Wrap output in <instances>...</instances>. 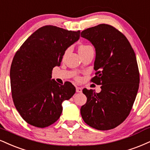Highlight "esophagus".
<instances>
[{
	"mask_svg": "<svg viewBox=\"0 0 150 150\" xmlns=\"http://www.w3.org/2000/svg\"><path fill=\"white\" fill-rule=\"evenodd\" d=\"M82 88L79 87V86H77V87H76V92L81 93V92H82Z\"/></svg>",
	"mask_w": 150,
	"mask_h": 150,
	"instance_id": "1",
	"label": "esophagus"
}]
</instances>
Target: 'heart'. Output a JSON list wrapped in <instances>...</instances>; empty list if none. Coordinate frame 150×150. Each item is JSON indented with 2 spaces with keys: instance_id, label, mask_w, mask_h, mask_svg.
Wrapping results in <instances>:
<instances>
[{
  "instance_id": "1",
  "label": "heart",
  "mask_w": 150,
  "mask_h": 150,
  "mask_svg": "<svg viewBox=\"0 0 150 150\" xmlns=\"http://www.w3.org/2000/svg\"><path fill=\"white\" fill-rule=\"evenodd\" d=\"M91 47H92L90 46V45H81L79 47V52L86 51V50H88V49L91 48ZM68 52H69V49H67V50L65 51L64 54H66ZM77 79H79V77H77Z\"/></svg>"
}]
</instances>
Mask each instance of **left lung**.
Listing matches in <instances>:
<instances>
[{
    "instance_id": "obj_1",
    "label": "left lung",
    "mask_w": 150,
    "mask_h": 150,
    "mask_svg": "<svg viewBox=\"0 0 150 150\" xmlns=\"http://www.w3.org/2000/svg\"><path fill=\"white\" fill-rule=\"evenodd\" d=\"M81 37L96 49V76L91 82L101 85L100 93L84 89L87 98L80 112L86 124L100 131L112 129L129 116L140 82L136 54L122 32L108 24L86 28Z\"/></svg>"
}]
</instances>
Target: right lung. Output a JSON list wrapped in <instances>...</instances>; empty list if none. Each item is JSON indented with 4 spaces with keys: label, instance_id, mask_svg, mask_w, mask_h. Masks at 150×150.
<instances>
[{
    "label": "right lung",
    "instance_id": "add662e5",
    "mask_svg": "<svg viewBox=\"0 0 150 150\" xmlns=\"http://www.w3.org/2000/svg\"><path fill=\"white\" fill-rule=\"evenodd\" d=\"M72 31L47 25L30 35L16 52L10 68V84L14 106L23 120L38 128L59 120L62 103L75 93V87L51 80L53 68L59 66L68 47L80 38Z\"/></svg>",
    "mask_w": 150,
    "mask_h": 150
}]
</instances>
